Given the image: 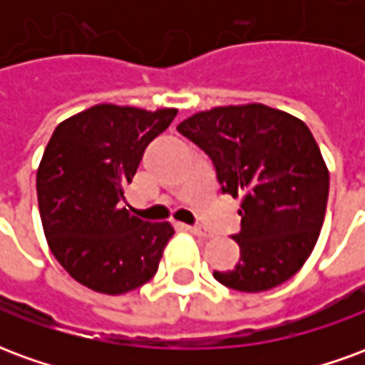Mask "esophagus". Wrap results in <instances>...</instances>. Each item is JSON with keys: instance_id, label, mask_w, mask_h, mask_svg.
Returning <instances> with one entry per match:
<instances>
[{"instance_id": "34e87169", "label": "esophagus", "mask_w": 365, "mask_h": 365, "mask_svg": "<svg viewBox=\"0 0 365 365\" xmlns=\"http://www.w3.org/2000/svg\"><path fill=\"white\" fill-rule=\"evenodd\" d=\"M185 229L190 230V232H193V235H197V237H203V238L211 237V232H209V230L201 229V227H197V225H185Z\"/></svg>"}]
</instances>
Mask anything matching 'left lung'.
Instances as JSON below:
<instances>
[{"label":"left lung","instance_id":"left-lung-1","mask_svg":"<svg viewBox=\"0 0 365 365\" xmlns=\"http://www.w3.org/2000/svg\"><path fill=\"white\" fill-rule=\"evenodd\" d=\"M178 130L213 160L222 193L242 195L240 260L213 272L230 289L258 293L303 268L321 235L329 168L305 123L268 105H227L191 115Z\"/></svg>","mask_w":365,"mask_h":365}]
</instances>
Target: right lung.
I'll return each instance as SVG.
<instances>
[{
    "instance_id": "add662e5",
    "label": "right lung",
    "mask_w": 365,
    "mask_h": 365,
    "mask_svg": "<svg viewBox=\"0 0 365 365\" xmlns=\"http://www.w3.org/2000/svg\"><path fill=\"white\" fill-rule=\"evenodd\" d=\"M178 109L146 111L101 103L54 128L36 170V197L51 252L86 287L120 295L158 269L170 222L128 213L133 182L146 146L164 133Z\"/></svg>"
}]
</instances>
